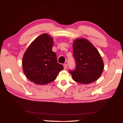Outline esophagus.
Instances as JSON below:
<instances>
[{
	"label": "esophagus",
	"instance_id": "esophagus-1",
	"mask_svg": "<svg viewBox=\"0 0 123 123\" xmlns=\"http://www.w3.org/2000/svg\"><path fill=\"white\" fill-rule=\"evenodd\" d=\"M63 66H64V69H66L67 68V64H64V65H63Z\"/></svg>",
	"mask_w": 123,
	"mask_h": 123
}]
</instances>
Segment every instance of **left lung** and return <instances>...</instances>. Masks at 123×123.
<instances>
[{
    "mask_svg": "<svg viewBox=\"0 0 123 123\" xmlns=\"http://www.w3.org/2000/svg\"><path fill=\"white\" fill-rule=\"evenodd\" d=\"M74 57L76 67L69 71L73 80L88 84L97 80L103 71L104 65L98 51L86 39L77 38L73 43Z\"/></svg>",
    "mask_w": 123,
    "mask_h": 123,
    "instance_id": "left-lung-1",
    "label": "left lung"
}]
</instances>
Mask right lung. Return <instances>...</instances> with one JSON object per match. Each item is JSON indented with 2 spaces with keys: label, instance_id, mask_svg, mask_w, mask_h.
<instances>
[{
  "label": "right lung",
  "instance_id": "1",
  "mask_svg": "<svg viewBox=\"0 0 123 123\" xmlns=\"http://www.w3.org/2000/svg\"><path fill=\"white\" fill-rule=\"evenodd\" d=\"M54 40L47 34L36 38L25 52L22 65L26 77L36 85H46L54 81L64 69L52 51Z\"/></svg>",
  "mask_w": 123,
  "mask_h": 123
}]
</instances>
